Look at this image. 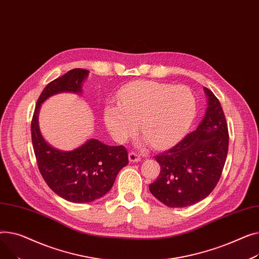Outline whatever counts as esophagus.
Returning <instances> with one entry per match:
<instances>
[{
	"instance_id": "1",
	"label": "esophagus",
	"mask_w": 259,
	"mask_h": 259,
	"mask_svg": "<svg viewBox=\"0 0 259 259\" xmlns=\"http://www.w3.org/2000/svg\"><path fill=\"white\" fill-rule=\"evenodd\" d=\"M128 160H130V162H139V161H141V157H140V155L139 154H137V153H135V151H132V153H130L128 154Z\"/></svg>"
}]
</instances>
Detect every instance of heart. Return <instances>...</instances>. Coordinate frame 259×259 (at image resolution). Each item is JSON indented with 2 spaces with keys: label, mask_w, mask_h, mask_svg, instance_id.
I'll return each instance as SVG.
<instances>
[{
  "label": "heart",
  "mask_w": 259,
  "mask_h": 259,
  "mask_svg": "<svg viewBox=\"0 0 259 259\" xmlns=\"http://www.w3.org/2000/svg\"><path fill=\"white\" fill-rule=\"evenodd\" d=\"M117 105L103 110L106 128L117 142H125L140 130L143 142L156 149L177 143L191 125L196 103L186 87H174L149 80L130 82L120 88Z\"/></svg>",
  "instance_id": "obj_1"
}]
</instances>
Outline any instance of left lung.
I'll return each mask as SVG.
<instances>
[{
  "instance_id": "8db88e82",
  "label": "left lung",
  "mask_w": 259,
  "mask_h": 259,
  "mask_svg": "<svg viewBox=\"0 0 259 259\" xmlns=\"http://www.w3.org/2000/svg\"><path fill=\"white\" fill-rule=\"evenodd\" d=\"M204 91L208 108L202 122L172 148L155 157L161 170L149 190L168 207L199 203L222 176L229 145L228 125L219 99L209 89Z\"/></svg>"
}]
</instances>
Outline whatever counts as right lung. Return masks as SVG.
I'll list each match as a JSON object with an SVG mask.
<instances>
[{"instance_id":"add662e5","label":"right lung","mask_w":259,"mask_h":259,"mask_svg":"<svg viewBox=\"0 0 259 259\" xmlns=\"http://www.w3.org/2000/svg\"><path fill=\"white\" fill-rule=\"evenodd\" d=\"M89 71L73 69L47 84L37 99L31 121V138L37 166L47 185L72 203H90L108 193L115 179L128 164L124 146H110L90 139L70 151L58 150L45 141L38 126L41 103L59 93L82 92Z\"/></svg>"}]
</instances>
